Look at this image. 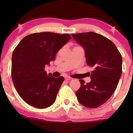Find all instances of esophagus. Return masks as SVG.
Segmentation results:
<instances>
[{"instance_id":"1","label":"esophagus","mask_w":133,"mask_h":133,"mask_svg":"<svg viewBox=\"0 0 133 133\" xmlns=\"http://www.w3.org/2000/svg\"><path fill=\"white\" fill-rule=\"evenodd\" d=\"M65 79L67 81H72L73 79L72 78V77H65Z\"/></svg>"}]
</instances>
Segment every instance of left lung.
Segmentation results:
<instances>
[{
	"label": "left lung",
	"mask_w": 133,
	"mask_h": 133,
	"mask_svg": "<svg viewBox=\"0 0 133 133\" xmlns=\"http://www.w3.org/2000/svg\"><path fill=\"white\" fill-rule=\"evenodd\" d=\"M71 35L84 49L87 64L94 69L90 82L79 80L77 100L86 108H97L116 89L121 76L122 56L113 42L102 35L93 32Z\"/></svg>",
	"instance_id": "8db88e82"
}]
</instances>
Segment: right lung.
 Here are the masks:
<instances>
[{
    "mask_svg": "<svg viewBox=\"0 0 133 133\" xmlns=\"http://www.w3.org/2000/svg\"><path fill=\"white\" fill-rule=\"evenodd\" d=\"M71 39L69 34L34 33L17 45L12 57V78L18 94L28 104L44 109L55 102L64 78L47 74L44 68Z\"/></svg>",
    "mask_w": 133,
    "mask_h": 133,
    "instance_id": "obj_1",
    "label": "right lung"
}]
</instances>
